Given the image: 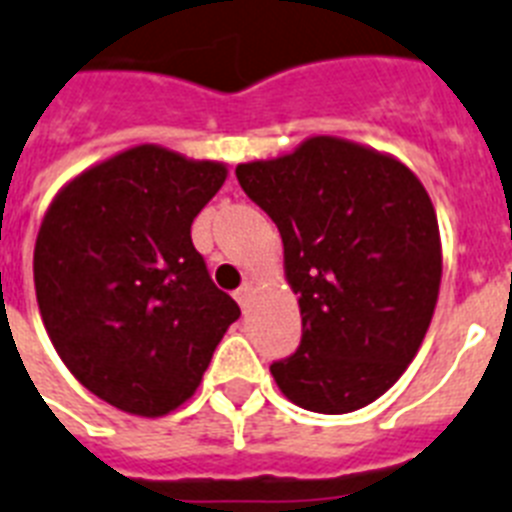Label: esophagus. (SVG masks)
<instances>
[{"instance_id":"1","label":"esophagus","mask_w":512,"mask_h":512,"mask_svg":"<svg viewBox=\"0 0 512 512\" xmlns=\"http://www.w3.org/2000/svg\"><path fill=\"white\" fill-rule=\"evenodd\" d=\"M251 295H253V282L246 280V282H243V285L238 287V290H235V301H238L240 306L246 308L248 301H251Z\"/></svg>"}]
</instances>
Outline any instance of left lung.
Instances as JSON below:
<instances>
[{"label":"left lung","mask_w":512,"mask_h":512,"mask_svg":"<svg viewBox=\"0 0 512 512\" xmlns=\"http://www.w3.org/2000/svg\"><path fill=\"white\" fill-rule=\"evenodd\" d=\"M235 175L280 230L287 282L301 295V345L269 366L274 382L314 413L369 405L413 361L437 306L429 193L398 159L329 135Z\"/></svg>","instance_id":"left-lung-1"}]
</instances>
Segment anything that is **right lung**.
Listing matches in <instances>:
<instances>
[{
    "label": "right lung",
    "instance_id": "right-lung-1",
    "mask_svg": "<svg viewBox=\"0 0 512 512\" xmlns=\"http://www.w3.org/2000/svg\"><path fill=\"white\" fill-rule=\"evenodd\" d=\"M227 170L135 146L59 190L33 251L38 311L65 366L120 411L164 416L196 392L240 308L190 225Z\"/></svg>",
    "mask_w": 512,
    "mask_h": 512
}]
</instances>
